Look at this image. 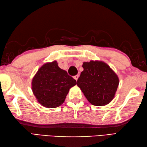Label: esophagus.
<instances>
[{
  "instance_id": "1",
  "label": "esophagus",
  "mask_w": 147,
  "mask_h": 147,
  "mask_svg": "<svg viewBox=\"0 0 147 147\" xmlns=\"http://www.w3.org/2000/svg\"><path fill=\"white\" fill-rule=\"evenodd\" d=\"M78 77H79V75H76V76H75L74 77V78L75 80H77L78 78Z\"/></svg>"
}]
</instances>
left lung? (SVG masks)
Returning a JSON list of instances; mask_svg holds the SVG:
<instances>
[{"label":"left lung","instance_id":"8db88e82","mask_svg":"<svg viewBox=\"0 0 147 147\" xmlns=\"http://www.w3.org/2000/svg\"><path fill=\"white\" fill-rule=\"evenodd\" d=\"M84 70L77 80L85 97L91 104L104 106L112 100L119 79L114 71L105 62L91 60L84 62Z\"/></svg>","mask_w":147,"mask_h":147}]
</instances>
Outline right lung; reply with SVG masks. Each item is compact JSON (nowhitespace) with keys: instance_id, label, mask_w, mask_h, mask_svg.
Segmentation results:
<instances>
[{"instance_id":"obj_1","label":"right lung","mask_w":147,"mask_h":147,"mask_svg":"<svg viewBox=\"0 0 147 147\" xmlns=\"http://www.w3.org/2000/svg\"><path fill=\"white\" fill-rule=\"evenodd\" d=\"M76 80L58 66L57 61L44 64L32 81V90L37 101L46 108H56L65 101Z\"/></svg>"}]
</instances>
